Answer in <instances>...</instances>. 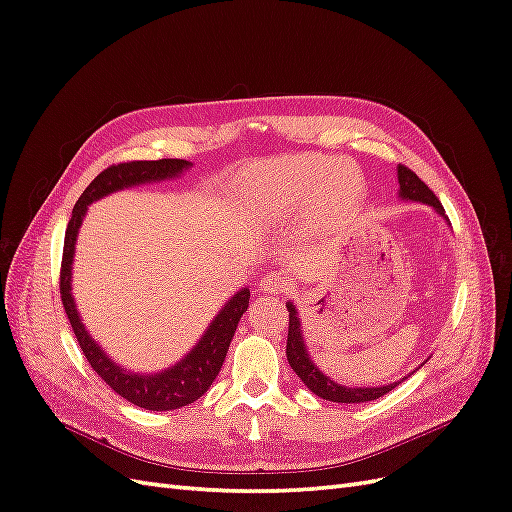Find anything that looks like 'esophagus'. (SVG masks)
<instances>
[{"instance_id":"obj_1","label":"esophagus","mask_w":512,"mask_h":512,"mask_svg":"<svg viewBox=\"0 0 512 512\" xmlns=\"http://www.w3.org/2000/svg\"><path fill=\"white\" fill-rule=\"evenodd\" d=\"M286 288H288V277L280 271H271L260 280V290L262 292L275 294V292H284Z\"/></svg>"}]
</instances>
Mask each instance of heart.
I'll return each instance as SVG.
<instances>
[{
  "label": "heart",
  "mask_w": 512,
  "mask_h": 512,
  "mask_svg": "<svg viewBox=\"0 0 512 512\" xmlns=\"http://www.w3.org/2000/svg\"><path fill=\"white\" fill-rule=\"evenodd\" d=\"M324 218H333L346 211L356 198V185L337 175V166L333 162H299L286 166L282 173H277L262 183V196L267 203L284 215H292L303 207L314 205L320 198Z\"/></svg>",
  "instance_id": "1"
}]
</instances>
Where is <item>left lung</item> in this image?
<instances>
[{"label":"left lung","mask_w":512,"mask_h":512,"mask_svg":"<svg viewBox=\"0 0 512 512\" xmlns=\"http://www.w3.org/2000/svg\"><path fill=\"white\" fill-rule=\"evenodd\" d=\"M397 179H399V196L401 198H408V200H418V203H425L436 207L438 213H444V207L438 200V196L433 194L427 185L416 177V173L404 164H399L397 168ZM288 307V342H286V356H288V363L294 369V374H297L303 384H307V389L316 393L322 399H329V401H337V404H361V401H371V399H378L382 395H386L389 391H393L399 382L393 384H386V386H367V389H352V386H342L333 382L329 376H324L322 371L312 363L309 359V354L305 350L303 344V337H301V322L297 318V309H294L292 303L286 305Z\"/></svg>","instance_id":"8db88e82"}]
</instances>
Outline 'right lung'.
I'll return each instance as SVG.
<instances>
[{
	"instance_id": "right-lung-1",
	"label": "right lung",
	"mask_w": 512,
	"mask_h": 512,
	"mask_svg": "<svg viewBox=\"0 0 512 512\" xmlns=\"http://www.w3.org/2000/svg\"><path fill=\"white\" fill-rule=\"evenodd\" d=\"M190 162L177 160V158H164V160H134V162H119L104 168L102 173L87 185V190L76 200L72 209V218L66 228L64 239V256H61V271H59V294L61 303H64L66 316L72 324V331L79 339V346L85 354L89 365L94 367L96 374L111 386V389L128 399L130 404L164 412V410H177L181 406L194 404L198 397H203L215 376L220 374L224 365V356L228 352V346L232 342V335L237 331V324L247 312V303H250V290L243 288L232 297L222 312L215 316L213 324L203 335V339L196 344V348L185 356L181 363L170 367L162 374L153 376H136L130 371L117 367L108 356L100 350V346L91 339L83 327V322L76 314V307L70 294V275H72V256H74V241L76 232L83 222V215L87 211V205L94 200L130 188L136 183H149V181H162L177 177L183 168H188Z\"/></svg>"
}]
</instances>
